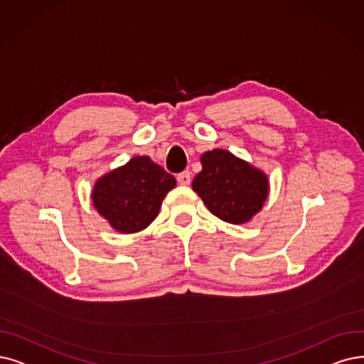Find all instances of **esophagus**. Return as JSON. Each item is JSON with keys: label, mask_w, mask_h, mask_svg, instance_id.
<instances>
[{"label": "esophagus", "mask_w": 364, "mask_h": 364, "mask_svg": "<svg viewBox=\"0 0 364 364\" xmlns=\"http://www.w3.org/2000/svg\"><path fill=\"white\" fill-rule=\"evenodd\" d=\"M178 182H179L181 185H190V182H191V174H190V171H182V173H179V174H178Z\"/></svg>", "instance_id": "1"}]
</instances>
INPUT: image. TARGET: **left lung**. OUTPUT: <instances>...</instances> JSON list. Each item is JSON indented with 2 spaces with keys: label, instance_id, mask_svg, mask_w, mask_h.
Instances as JSON below:
<instances>
[{
  "label": "left lung",
  "instance_id": "left-lung-1",
  "mask_svg": "<svg viewBox=\"0 0 364 364\" xmlns=\"http://www.w3.org/2000/svg\"><path fill=\"white\" fill-rule=\"evenodd\" d=\"M201 171L193 190L206 208L230 224H245L263 209L269 194V179L259 168L225 149L201 155Z\"/></svg>",
  "mask_w": 364,
  "mask_h": 364
}]
</instances>
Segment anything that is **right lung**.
I'll list each match as a JSON object with an SVG mask.
<instances>
[{"label": "right lung", "instance_id": "add662e5", "mask_svg": "<svg viewBox=\"0 0 364 364\" xmlns=\"http://www.w3.org/2000/svg\"><path fill=\"white\" fill-rule=\"evenodd\" d=\"M176 179L149 156H134L101 176L92 190V203L112 228L129 235L146 228L159 213Z\"/></svg>", "mask_w": 364, "mask_h": 364}]
</instances>
